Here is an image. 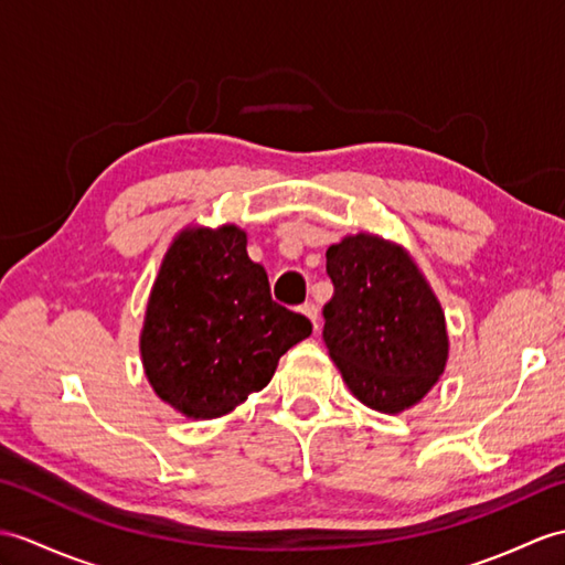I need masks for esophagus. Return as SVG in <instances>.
I'll use <instances>...</instances> for the list:
<instances>
[{
    "instance_id": "34e87169",
    "label": "esophagus",
    "mask_w": 565,
    "mask_h": 565,
    "mask_svg": "<svg viewBox=\"0 0 565 565\" xmlns=\"http://www.w3.org/2000/svg\"><path fill=\"white\" fill-rule=\"evenodd\" d=\"M300 312H303L306 318L312 322L315 330H318V306H315V303H306L303 308H300Z\"/></svg>"
}]
</instances>
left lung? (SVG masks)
<instances>
[{"label":"left lung","mask_w":565,"mask_h":565,"mask_svg":"<svg viewBox=\"0 0 565 565\" xmlns=\"http://www.w3.org/2000/svg\"><path fill=\"white\" fill-rule=\"evenodd\" d=\"M334 296L324 344L351 395L380 414H402L438 385L450 337L438 296L412 253L375 233L327 247Z\"/></svg>","instance_id":"obj_1"}]
</instances>
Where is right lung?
Returning a JSON list of instances; mask_svg holds the SVG:
<instances>
[{"label": "right lung", "instance_id": "1", "mask_svg": "<svg viewBox=\"0 0 565 565\" xmlns=\"http://www.w3.org/2000/svg\"><path fill=\"white\" fill-rule=\"evenodd\" d=\"M310 332L308 318L271 300L241 226H185L153 279L139 353L156 397L206 422L267 387L279 359Z\"/></svg>", "mask_w": 565, "mask_h": 565}]
</instances>
